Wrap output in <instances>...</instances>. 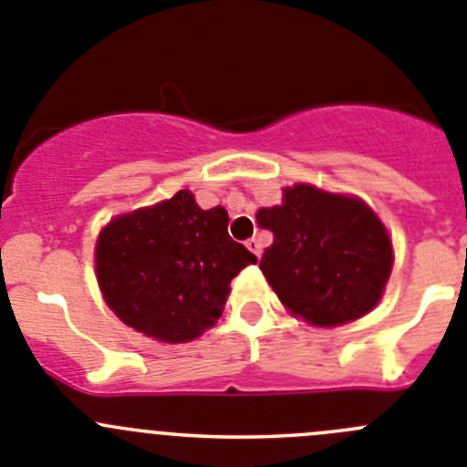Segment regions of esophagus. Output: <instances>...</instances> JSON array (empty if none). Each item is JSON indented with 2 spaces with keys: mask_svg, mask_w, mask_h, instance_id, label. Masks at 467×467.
Returning a JSON list of instances; mask_svg holds the SVG:
<instances>
[{
  "mask_svg": "<svg viewBox=\"0 0 467 467\" xmlns=\"http://www.w3.org/2000/svg\"><path fill=\"white\" fill-rule=\"evenodd\" d=\"M246 246H248V251L255 255V258H260V255H263V244H260V239H255V237L248 239Z\"/></svg>",
  "mask_w": 467,
  "mask_h": 467,
  "instance_id": "34e87169",
  "label": "esophagus"
}]
</instances>
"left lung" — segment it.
<instances>
[{
    "label": "left lung",
    "mask_w": 467,
    "mask_h": 467,
    "mask_svg": "<svg viewBox=\"0 0 467 467\" xmlns=\"http://www.w3.org/2000/svg\"><path fill=\"white\" fill-rule=\"evenodd\" d=\"M274 234L260 269L293 313L317 327L343 325L378 304L391 272L385 225L361 200L297 184L258 212Z\"/></svg>",
    "instance_id": "1"
}]
</instances>
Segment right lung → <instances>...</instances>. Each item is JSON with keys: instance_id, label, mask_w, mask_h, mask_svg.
<instances>
[{"instance_id": "1", "label": "right lung", "mask_w": 467, "mask_h": 467, "mask_svg": "<svg viewBox=\"0 0 467 467\" xmlns=\"http://www.w3.org/2000/svg\"><path fill=\"white\" fill-rule=\"evenodd\" d=\"M254 263L228 234V212H204L189 191L110 221L96 242L108 306L135 332L165 343L191 341L219 320L230 281Z\"/></svg>"}]
</instances>
